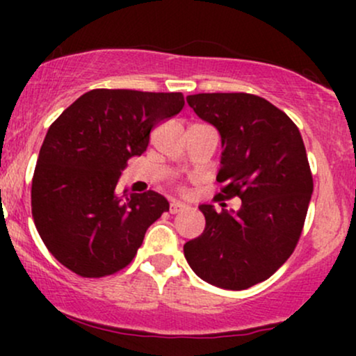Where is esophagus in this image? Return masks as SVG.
I'll return each mask as SVG.
<instances>
[{
    "label": "esophagus",
    "mask_w": 356,
    "mask_h": 356,
    "mask_svg": "<svg viewBox=\"0 0 356 356\" xmlns=\"http://www.w3.org/2000/svg\"><path fill=\"white\" fill-rule=\"evenodd\" d=\"M186 209H187L186 204H182V202H179V201H172V202H170V206H169L170 214H177V212H182V211H186Z\"/></svg>",
    "instance_id": "1"
}]
</instances>
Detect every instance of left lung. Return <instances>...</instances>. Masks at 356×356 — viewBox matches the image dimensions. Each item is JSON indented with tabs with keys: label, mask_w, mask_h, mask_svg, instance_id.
Returning a JSON list of instances; mask_svg holds the SVG:
<instances>
[{
	"label": "left lung",
	"mask_w": 356,
	"mask_h": 356,
	"mask_svg": "<svg viewBox=\"0 0 356 356\" xmlns=\"http://www.w3.org/2000/svg\"><path fill=\"white\" fill-rule=\"evenodd\" d=\"M187 104L222 140L216 199L239 197L241 207L199 206L206 229L184 256L207 283L251 288L283 266L303 231L313 192L303 138L283 110L251 93H197Z\"/></svg>",
	"instance_id": "obj_1"
}]
</instances>
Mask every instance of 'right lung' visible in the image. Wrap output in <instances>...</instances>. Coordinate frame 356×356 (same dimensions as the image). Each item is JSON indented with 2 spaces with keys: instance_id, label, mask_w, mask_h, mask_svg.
<instances>
[{
  "instance_id": "1",
  "label": "right lung",
  "mask_w": 356,
  "mask_h": 356,
  "mask_svg": "<svg viewBox=\"0 0 356 356\" xmlns=\"http://www.w3.org/2000/svg\"><path fill=\"white\" fill-rule=\"evenodd\" d=\"M184 107L182 93L97 88L83 93L48 129L33 182L31 214L44 246L81 277L124 269L145 231L169 211L154 191H117L134 155H142L150 130Z\"/></svg>"
}]
</instances>
